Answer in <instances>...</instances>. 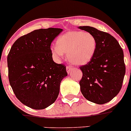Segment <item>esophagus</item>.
I'll return each instance as SVG.
<instances>
[{
    "instance_id": "34e87169",
    "label": "esophagus",
    "mask_w": 131,
    "mask_h": 131,
    "mask_svg": "<svg viewBox=\"0 0 131 131\" xmlns=\"http://www.w3.org/2000/svg\"><path fill=\"white\" fill-rule=\"evenodd\" d=\"M72 68H73V67H72V66H67V72L68 73H70L71 72H72Z\"/></svg>"
}]
</instances>
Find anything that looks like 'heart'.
<instances>
[{"label": "heart", "mask_w": 131, "mask_h": 131, "mask_svg": "<svg viewBox=\"0 0 131 131\" xmlns=\"http://www.w3.org/2000/svg\"><path fill=\"white\" fill-rule=\"evenodd\" d=\"M97 46L96 40L93 34L81 30H71L58 37L56 45L50 50L57 59L68 54V59L75 65L87 64L93 58Z\"/></svg>", "instance_id": "b5f03b06"}]
</instances>
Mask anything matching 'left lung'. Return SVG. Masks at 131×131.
Here are the masks:
<instances>
[{"label": "left lung", "mask_w": 131, "mask_h": 131, "mask_svg": "<svg viewBox=\"0 0 131 131\" xmlns=\"http://www.w3.org/2000/svg\"><path fill=\"white\" fill-rule=\"evenodd\" d=\"M79 29L93 34L97 43L92 59L79 67L82 72L79 82L81 93L88 101L104 104L122 88L125 73L124 52L117 40L107 32L90 26Z\"/></svg>", "instance_id": "8db88e82"}]
</instances>
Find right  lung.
I'll list each match as a JSON object with an SVG mask.
<instances>
[{
    "mask_svg": "<svg viewBox=\"0 0 131 131\" xmlns=\"http://www.w3.org/2000/svg\"><path fill=\"white\" fill-rule=\"evenodd\" d=\"M63 29L35 30L19 38L7 56L8 77L15 96L34 110H43L58 98L66 67L54 62L50 45Z\"/></svg>",
    "mask_w": 131,
    "mask_h": 131,
    "instance_id": "right-lung-1",
    "label": "right lung"
}]
</instances>
